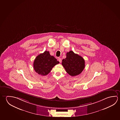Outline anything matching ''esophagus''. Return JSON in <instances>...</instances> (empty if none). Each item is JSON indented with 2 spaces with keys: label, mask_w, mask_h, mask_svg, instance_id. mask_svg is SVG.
Instances as JSON below:
<instances>
[{
  "label": "esophagus",
  "mask_w": 120,
  "mask_h": 120,
  "mask_svg": "<svg viewBox=\"0 0 120 120\" xmlns=\"http://www.w3.org/2000/svg\"><path fill=\"white\" fill-rule=\"evenodd\" d=\"M58 60H59V62H60V63H61V62H62V60H61V58H59L58 59Z\"/></svg>",
  "instance_id": "esophagus-1"
}]
</instances>
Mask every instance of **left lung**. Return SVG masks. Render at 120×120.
<instances>
[{
    "instance_id": "8db88e82",
    "label": "left lung",
    "mask_w": 120,
    "mask_h": 120,
    "mask_svg": "<svg viewBox=\"0 0 120 120\" xmlns=\"http://www.w3.org/2000/svg\"><path fill=\"white\" fill-rule=\"evenodd\" d=\"M66 56L65 59L62 60V65L67 73L71 76L78 75L81 73L85 66L83 58L71 51L67 52Z\"/></svg>"
}]
</instances>
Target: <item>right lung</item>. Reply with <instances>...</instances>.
<instances>
[{
  "mask_svg": "<svg viewBox=\"0 0 120 120\" xmlns=\"http://www.w3.org/2000/svg\"><path fill=\"white\" fill-rule=\"evenodd\" d=\"M59 62L49 51H45L36 57L33 63L34 70L38 74L42 76L47 75L53 67Z\"/></svg>",
  "mask_w": 120,
  "mask_h": 120,
  "instance_id": "obj_1",
  "label": "right lung"
}]
</instances>
